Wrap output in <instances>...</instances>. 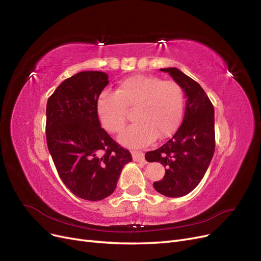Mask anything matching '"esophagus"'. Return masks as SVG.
Returning <instances> with one entry per match:
<instances>
[{"label": "esophagus", "mask_w": 261, "mask_h": 261, "mask_svg": "<svg viewBox=\"0 0 261 261\" xmlns=\"http://www.w3.org/2000/svg\"><path fill=\"white\" fill-rule=\"evenodd\" d=\"M131 154H132V158L134 161L137 162H142L144 163L145 162V156H144V153L142 151H131Z\"/></svg>", "instance_id": "esophagus-1"}]
</instances>
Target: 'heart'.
<instances>
[{"label": "heart", "instance_id": "obj_1", "mask_svg": "<svg viewBox=\"0 0 261 261\" xmlns=\"http://www.w3.org/2000/svg\"><path fill=\"white\" fill-rule=\"evenodd\" d=\"M137 120L120 135L129 147H143L155 138L164 139L175 132L184 115V89L173 80L148 74H133L119 82L116 93H101L96 102L99 120L109 132L124 127L128 109H134Z\"/></svg>", "mask_w": 261, "mask_h": 261}]
</instances>
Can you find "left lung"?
<instances>
[{
  "label": "left lung",
  "mask_w": 261,
  "mask_h": 261,
  "mask_svg": "<svg viewBox=\"0 0 261 261\" xmlns=\"http://www.w3.org/2000/svg\"><path fill=\"white\" fill-rule=\"evenodd\" d=\"M187 98L182 123L160 148L146 152L148 162H160L166 169L153 188L167 197H180L193 191L207 172L215 148L214 108L201 86L177 68H163Z\"/></svg>",
  "instance_id": "obj_1"
}]
</instances>
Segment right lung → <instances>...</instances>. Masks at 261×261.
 <instances>
[{
  "label": "right lung",
  "mask_w": 261,
  "mask_h": 261,
  "mask_svg": "<svg viewBox=\"0 0 261 261\" xmlns=\"http://www.w3.org/2000/svg\"><path fill=\"white\" fill-rule=\"evenodd\" d=\"M108 84L106 72H79L61 83L47 102V144L56 171L75 196L92 201L111 195L122 167L132 161L97 115V99Z\"/></svg>",
  "instance_id": "add662e5"
}]
</instances>
